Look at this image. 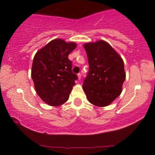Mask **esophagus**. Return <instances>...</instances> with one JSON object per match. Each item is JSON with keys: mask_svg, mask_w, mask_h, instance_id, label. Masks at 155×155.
Listing matches in <instances>:
<instances>
[{"mask_svg": "<svg viewBox=\"0 0 155 155\" xmlns=\"http://www.w3.org/2000/svg\"><path fill=\"white\" fill-rule=\"evenodd\" d=\"M77 76H78V79L80 80V79H81V74H78Z\"/></svg>", "mask_w": 155, "mask_h": 155, "instance_id": "obj_1", "label": "esophagus"}]
</instances>
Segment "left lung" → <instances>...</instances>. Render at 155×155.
<instances>
[{"mask_svg":"<svg viewBox=\"0 0 155 155\" xmlns=\"http://www.w3.org/2000/svg\"><path fill=\"white\" fill-rule=\"evenodd\" d=\"M89 64L83 89L88 101L99 107L111 104L122 91L126 73L124 61L104 40L84 44Z\"/></svg>","mask_w":155,"mask_h":155,"instance_id":"8db88e82","label":"left lung"}]
</instances>
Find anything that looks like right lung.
<instances>
[{
	"instance_id": "1",
	"label": "right lung",
	"mask_w": 155,
	"mask_h": 155,
	"mask_svg": "<svg viewBox=\"0 0 155 155\" xmlns=\"http://www.w3.org/2000/svg\"><path fill=\"white\" fill-rule=\"evenodd\" d=\"M76 46L75 42L56 38L35 54L31 77L37 94L47 104L58 107L68 100L77 79L68 56Z\"/></svg>"
}]
</instances>
